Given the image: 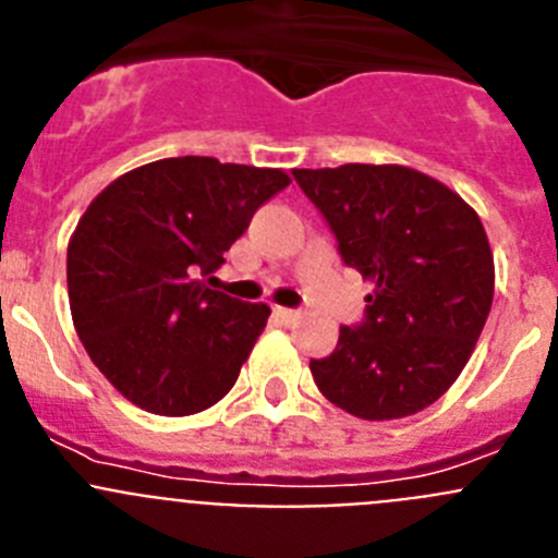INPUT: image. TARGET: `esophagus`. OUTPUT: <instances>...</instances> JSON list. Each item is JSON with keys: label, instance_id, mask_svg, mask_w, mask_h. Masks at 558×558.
Returning a JSON list of instances; mask_svg holds the SVG:
<instances>
[{"label": "esophagus", "instance_id": "obj_1", "mask_svg": "<svg viewBox=\"0 0 558 558\" xmlns=\"http://www.w3.org/2000/svg\"><path fill=\"white\" fill-rule=\"evenodd\" d=\"M274 313H276V318H279V322H284V324H290V322H295V318H299V310H290V307H274Z\"/></svg>", "mask_w": 558, "mask_h": 558}]
</instances>
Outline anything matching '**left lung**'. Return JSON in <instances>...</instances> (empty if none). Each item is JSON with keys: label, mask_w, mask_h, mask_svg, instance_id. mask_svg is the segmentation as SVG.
I'll use <instances>...</instances> for the list:
<instances>
[{"label": "left lung", "mask_w": 558, "mask_h": 558, "mask_svg": "<svg viewBox=\"0 0 558 558\" xmlns=\"http://www.w3.org/2000/svg\"><path fill=\"white\" fill-rule=\"evenodd\" d=\"M349 268L374 284L366 318L340 327L329 357L310 360L340 411L388 422L433 405L463 372L495 295V259L477 211L402 165L293 170Z\"/></svg>", "instance_id": "obj_1"}]
</instances>
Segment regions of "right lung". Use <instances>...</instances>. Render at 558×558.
Wrapping results in <instances>:
<instances>
[{"label": "right lung", "mask_w": 558, "mask_h": 558, "mask_svg": "<svg viewBox=\"0 0 558 558\" xmlns=\"http://www.w3.org/2000/svg\"><path fill=\"white\" fill-rule=\"evenodd\" d=\"M290 184L270 167L179 156L125 172L83 211L66 251L88 357L142 411L190 416L231 391L270 307L206 279L254 211Z\"/></svg>", "instance_id": "1"}]
</instances>
